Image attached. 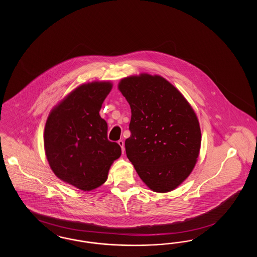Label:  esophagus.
Segmentation results:
<instances>
[{"label": "esophagus", "mask_w": 257, "mask_h": 257, "mask_svg": "<svg viewBox=\"0 0 257 257\" xmlns=\"http://www.w3.org/2000/svg\"><path fill=\"white\" fill-rule=\"evenodd\" d=\"M117 144L119 145V147H121L122 153H124V151H125V148H124V142H123L122 140H119V141L117 142Z\"/></svg>", "instance_id": "obj_1"}]
</instances>
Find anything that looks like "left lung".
<instances>
[{
    "label": "left lung",
    "instance_id": "left-lung-1",
    "mask_svg": "<svg viewBox=\"0 0 257 257\" xmlns=\"http://www.w3.org/2000/svg\"><path fill=\"white\" fill-rule=\"evenodd\" d=\"M118 89L131 107L128 159L147 187L169 193L196 166L201 132L196 112L183 94L159 75L123 78Z\"/></svg>",
    "mask_w": 257,
    "mask_h": 257
}]
</instances>
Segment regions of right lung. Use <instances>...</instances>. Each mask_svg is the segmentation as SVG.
Wrapping results in <instances>:
<instances>
[{
	"label": "right lung",
	"mask_w": 257,
	"mask_h": 257,
	"mask_svg": "<svg viewBox=\"0 0 257 257\" xmlns=\"http://www.w3.org/2000/svg\"><path fill=\"white\" fill-rule=\"evenodd\" d=\"M112 87L94 81L76 87L50 111L44 128V149L50 168L61 181L91 191L108 178L121 148L107 138L108 124L100 116Z\"/></svg>",
	"instance_id": "right-lung-1"
}]
</instances>
